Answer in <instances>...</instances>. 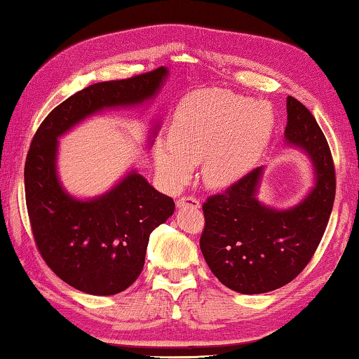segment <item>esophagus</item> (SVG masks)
Returning <instances> with one entry per match:
<instances>
[{
    "label": "esophagus",
    "mask_w": 359,
    "mask_h": 359,
    "mask_svg": "<svg viewBox=\"0 0 359 359\" xmlns=\"http://www.w3.org/2000/svg\"><path fill=\"white\" fill-rule=\"evenodd\" d=\"M176 207L178 208H201V201L196 197H191V196H186V197H181L176 201Z\"/></svg>",
    "instance_id": "esophagus-1"
}]
</instances>
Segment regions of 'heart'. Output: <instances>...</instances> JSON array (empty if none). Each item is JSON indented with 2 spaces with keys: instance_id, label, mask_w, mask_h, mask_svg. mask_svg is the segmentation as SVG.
I'll list each match as a JSON object with an SVG mask.
<instances>
[{
  "instance_id": "1",
  "label": "heart",
  "mask_w": 359,
  "mask_h": 359,
  "mask_svg": "<svg viewBox=\"0 0 359 359\" xmlns=\"http://www.w3.org/2000/svg\"><path fill=\"white\" fill-rule=\"evenodd\" d=\"M275 128L272 108L264 103L208 89L187 95L175 111L170 141L156 146V165L172 186L186 183L194 163L203 162L210 187L235 183L267 148Z\"/></svg>"
}]
</instances>
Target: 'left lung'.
I'll list each match as a JSON object with an SVG mask.
<instances>
[{
    "label": "left lung",
    "mask_w": 359,
    "mask_h": 359,
    "mask_svg": "<svg viewBox=\"0 0 359 359\" xmlns=\"http://www.w3.org/2000/svg\"><path fill=\"white\" fill-rule=\"evenodd\" d=\"M285 140L313 167L315 183L294 207L262 203L257 167L203 203L201 250L222 285L242 294H261L294 280L312 259L326 231L336 197V172L327 141L312 113L294 97L286 98Z\"/></svg>",
    "instance_id": "left-lung-1"
}]
</instances>
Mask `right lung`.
Instances as JSON below:
<instances>
[{
    "instance_id": "obj_1",
    "label": "right lung",
    "mask_w": 359,
    "mask_h": 359,
    "mask_svg": "<svg viewBox=\"0 0 359 359\" xmlns=\"http://www.w3.org/2000/svg\"><path fill=\"white\" fill-rule=\"evenodd\" d=\"M167 78L168 69L161 67L92 84L52 109L33 137L25 162V197L34 242L57 277L87 294H117L140 277L149 235L173 215L175 202L137 170L102 196H72L58 178V138L104 109L148 103ZM157 128L158 124L152 127L149 146Z\"/></svg>"
}]
</instances>
